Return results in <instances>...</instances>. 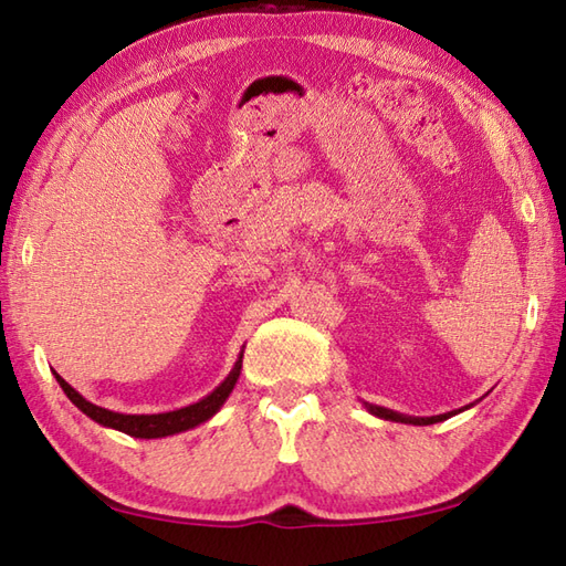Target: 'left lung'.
<instances>
[{
    "label": "left lung",
    "mask_w": 566,
    "mask_h": 566,
    "mask_svg": "<svg viewBox=\"0 0 566 566\" xmlns=\"http://www.w3.org/2000/svg\"><path fill=\"white\" fill-rule=\"evenodd\" d=\"M367 411L375 413L379 418H387V420H396V423H413V426H430V423H440V420L454 416V411L450 413H442V416H430V418H413V416H403V413H396L389 411V408H381V406H371L367 403Z\"/></svg>",
    "instance_id": "8db88e82"
}]
</instances>
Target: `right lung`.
<instances>
[{"label":"right lung","mask_w":566,"mask_h":566,"mask_svg":"<svg viewBox=\"0 0 566 566\" xmlns=\"http://www.w3.org/2000/svg\"><path fill=\"white\" fill-rule=\"evenodd\" d=\"M240 367H243V355L238 357V363L233 367L231 375L226 377V381L221 387H216L207 399H201L191 406L179 408V411H167V413H153V416H126V413H114V411H106L102 406H94L87 399H82V396L70 387V384L57 375L55 371V379L63 391L67 394V399L75 403L82 413H87L92 420H97V423L106 426V428H114V430H122L126 436H134V438H165V436H175V432H182L195 428L203 420H209L219 408L223 406V401L228 399V394L233 391L235 381L240 377Z\"/></svg>","instance_id":"add662e5"}]
</instances>
